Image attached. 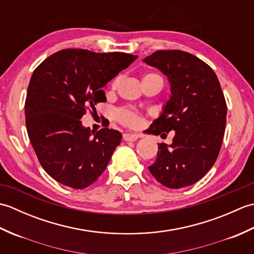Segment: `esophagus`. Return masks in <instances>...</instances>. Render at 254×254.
Here are the masks:
<instances>
[{
	"instance_id": "obj_1",
	"label": "esophagus",
	"mask_w": 254,
	"mask_h": 254,
	"mask_svg": "<svg viewBox=\"0 0 254 254\" xmlns=\"http://www.w3.org/2000/svg\"><path fill=\"white\" fill-rule=\"evenodd\" d=\"M138 138L137 134H134V133H124L123 134V139L127 142H134L136 141Z\"/></svg>"
}]
</instances>
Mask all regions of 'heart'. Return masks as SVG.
<instances>
[{
	"label": "heart",
	"mask_w": 254,
	"mask_h": 254,
	"mask_svg": "<svg viewBox=\"0 0 254 254\" xmlns=\"http://www.w3.org/2000/svg\"><path fill=\"white\" fill-rule=\"evenodd\" d=\"M152 75H156V74H152V73L146 74L144 77L152 76ZM118 83H119V78H116L112 83V87L115 88L118 85ZM119 120H120V122L123 123L124 126L130 127H138L139 124L142 123L141 116H139L136 111L131 110V109H122L120 112H119Z\"/></svg>",
	"instance_id": "b5f03b06"
}]
</instances>
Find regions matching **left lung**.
<instances>
[{
	"label": "left lung",
	"mask_w": 254,
	"mask_h": 254,
	"mask_svg": "<svg viewBox=\"0 0 254 254\" xmlns=\"http://www.w3.org/2000/svg\"><path fill=\"white\" fill-rule=\"evenodd\" d=\"M143 62L165 75L171 93L147 133L175 132L170 145L158 144L148 169L167 188L189 187L212 168L222 146L227 106L219 80L206 63L185 51L159 50Z\"/></svg>",
	"instance_id": "1"
}]
</instances>
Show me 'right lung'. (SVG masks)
<instances>
[{
  "mask_svg": "<svg viewBox=\"0 0 254 254\" xmlns=\"http://www.w3.org/2000/svg\"><path fill=\"white\" fill-rule=\"evenodd\" d=\"M136 59L66 49L32 73L25 102L27 133L42 168L56 181L85 189L105 171L122 134L109 127L93 132L80 119L87 108L107 100L101 88Z\"/></svg>",
  "mask_w": 254,
  "mask_h": 254,
  "instance_id": "add662e5",
  "label": "right lung"
}]
</instances>
